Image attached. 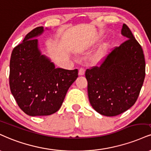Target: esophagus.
Segmentation results:
<instances>
[{"mask_svg": "<svg viewBox=\"0 0 151 151\" xmlns=\"http://www.w3.org/2000/svg\"><path fill=\"white\" fill-rule=\"evenodd\" d=\"M84 73H85L84 69H83V68L79 69V75L82 76V75H83V74H84Z\"/></svg>", "mask_w": 151, "mask_h": 151, "instance_id": "1", "label": "esophagus"}]
</instances>
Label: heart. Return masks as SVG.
Returning a JSON list of instances; mask_svg holds the SVG:
<instances>
[{
    "mask_svg": "<svg viewBox=\"0 0 151 151\" xmlns=\"http://www.w3.org/2000/svg\"><path fill=\"white\" fill-rule=\"evenodd\" d=\"M107 49H108V46H107V45H105V46H103L102 47V48H100L99 50L96 52L95 55H93V60L94 62H99L102 60L103 58L105 57V54H106Z\"/></svg>",
    "mask_w": 151,
    "mask_h": 151,
    "instance_id": "obj_1",
    "label": "heart"
}]
</instances>
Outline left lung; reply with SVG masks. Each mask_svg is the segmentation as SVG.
Listing matches in <instances>:
<instances>
[{
  "instance_id": "8db88e82",
  "label": "left lung",
  "mask_w": 151,
  "mask_h": 151,
  "mask_svg": "<svg viewBox=\"0 0 151 151\" xmlns=\"http://www.w3.org/2000/svg\"><path fill=\"white\" fill-rule=\"evenodd\" d=\"M121 34L128 39L116 47L101 66L85 72L91 105L96 112L108 117L119 115L133 106L146 75L141 45L125 24Z\"/></svg>"
}]
</instances>
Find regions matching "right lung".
Masks as SVG:
<instances>
[{
    "label": "right lung",
    "mask_w": 151,
    "mask_h": 151,
    "mask_svg": "<svg viewBox=\"0 0 151 151\" xmlns=\"http://www.w3.org/2000/svg\"><path fill=\"white\" fill-rule=\"evenodd\" d=\"M44 32L36 27L14 48L10 62L9 82L12 96L29 116H44L60 108L67 92L78 77V70L55 68L41 53L36 37Z\"/></svg>",
    "instance_id": "1"
}]
</instances>
